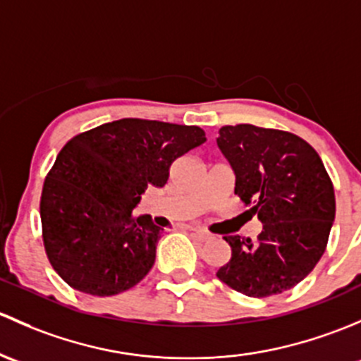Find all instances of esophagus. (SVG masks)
I'll use <instances>...</instances> for the list:
<instances>
[{
  "mask_svg": "<svg viewBox=\"0 0 361 361\" xmlns=\"http://www.w3.org/2000/svg\"><path fill=\"white\" fill-rule=\"evenodd\" d=\"M189 231L195 233V235L198 236L200 240H202V241H207V240H210V238H212L210 233L205 231V229H202V228H195V226H191V228H189Z\"/></svg>",
  "mask_w": 361,
  "mask_h": 361,
  "instance_id": "1",
  "label": "esophagus"
}]
</instances>
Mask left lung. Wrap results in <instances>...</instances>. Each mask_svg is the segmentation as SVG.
Masks as SVG:
<instances>
[{"instance_id":"1","label":"left lung","mask_w":361,"mask_h":361,"mask_svg":"<svg viewBox=\"0 0 361 361\" xmlns=\"http://www.w3.org/2000/svg\"><path fill=\"white\" fill-rule=\"evenodd\" d=\"M217 146L235 172V192L262 222L257 241L224 236L231 259L217 278L248 297L295 287L325 252L336 219L322 158L300 137L255 125L222 126Z\"/></svg>"}]
</instances>
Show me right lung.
Segmentation results:
<instances>
[{"label": "right lung", "mask_w": 361, "mask_h": 361, "mask_svg": "<svg viewBox=\"0 0 361 361\" xmlns=\"http://www.w3.org/2000/svg\"><path fill=\"white\" fill-rule=\"evenodd\" d=\"M207 140L200 126L123 120L73 137L43 184V243L59 276L109 297L151 271L161 228L133 208L147 185L163 188L172 163Z\"/></svg>", "instance_id": "obj_1"}]
</instances>
